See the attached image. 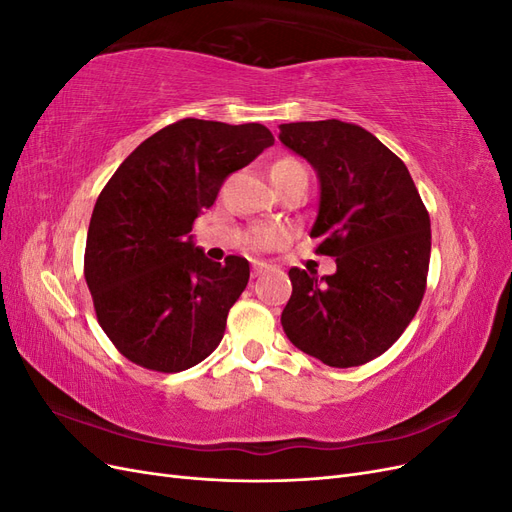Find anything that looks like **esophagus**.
<instances>
[{
  "label": "esophagus",
  "instance_id": "esophagus-1",
  "mask_svg": "<svg viewBox=\"0 0 512 512\" xmlns=\"http://www.w3.org/2000/svg\"><path fill=\"white\" fill-rule=\"evenodd\" d=\"M267 269H269L267 262H258V260L252 262V275H254V277H258L260 273H265Z\"/></svg>",
  "mask_w": 512,
  "mask_h": 512
}]
</instances>
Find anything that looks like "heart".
<instances>
[{
    "instance_id": "obj_1",
    "label": "heart",
    "mask_w": 512,
    "mask_h": 512,
    "mask_svg": "<svg viewBox=\"0 0 512 512\" xmlns=\"http://www.w3.org/2000/svg\"><path fill=\"white\" fill-rule=\"evenodd\" d=\"M299 166H301L299 162H294V160H290V158L277 160V162L271 166V175H284V173H288V170L299 168ZM280 239H282V232H280V230H275V228H260V230H256L254 235H252V245H256V247H269V245L277 243Z\"/></svg>"
}]
</instances>
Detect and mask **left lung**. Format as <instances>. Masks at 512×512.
Returning <instances> with one entry per match:
<instances>
[{
	"label": "left lung",
	"instance_id": "1",
	"mask_svg": "<svg viewBox=\"0 0 512 512\" xmlns=\"http://www.w3.org/2000/svg\"><path fill=\"white\" fill-rule=\"evenodd\" d=\"M284 147L314 166L320 198L309 237L337 271L290 269L282 312L290 342L329 367L389 350L423 301L431 224L406 164L378 138L339 119L282 123Z\"/></svg>",
	"mask_w": 512,
	"mask_h": 512
}]
</instances>
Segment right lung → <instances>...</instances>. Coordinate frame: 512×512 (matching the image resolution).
<instances>
[{
	"label": "right lung",
	"instance_id": "obj_1",
	"mask_svg": "<svg viewBox=\"0 0 512 512\" xmlns=\"http://www.w3.org/2000/svg\"><path fill=\"white\" fill-rule=\"evenodd\" d=\"M275 143L262 123L181 119L149 136L100 192L85 280L100 327L132 363L173 374L218 348L250 262H213L192 224L224 179Z\"/></svg>",
	"mask_w": 512,
	"mask_h": 512
}]
</instances>
